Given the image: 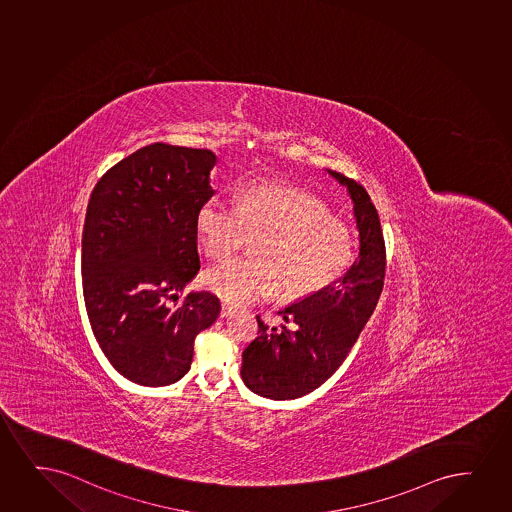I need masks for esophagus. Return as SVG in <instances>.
Segmentation results:
<instances>
[{"mask_svg": "<svg viewBox=\"0 0 512 512\" xmlns=\"http://www.w3.org/2000/svg\"><path fill=\"white\" fill-rule=\"evenodd\" d=\"M235 308L232 305H228V303H221V317H230L232 315Z\"/></svg>", "mask_w": 512, "mask_h": 512, "instance_id": "esophagus-1", "label": "esophagus"}]
</instances>
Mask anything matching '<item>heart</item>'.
I'll list each match as a JSON object with an SVG mask.
<instances>
[{"instance_id": "heart-1", "label": "heart", "mask_w": 512, "mask_h": 512, "mask_svg": "<svg viewBox=\"0 0 512 512\" xmlns=\"http://www.w3.org/2000/svg\"><path fill=\"white\" fill-rule=\"evenodd\" d=\"M207 258L227 259L254 237L253 254L207 270L202 282L232 305L268 292L301 299L336 282L356 254L351 228L315 197L280 183L242 188L239 206L207 201L195 214Z\"/></svg>"}]
</instances>
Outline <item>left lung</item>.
<instances>
[{"instance_id": "obj_1", "label": "left lung", "mask_w": 512, "mask_h": 512, "mask_svg": "<svg viewBox=\"0 0 512 512\" xmlns=\"http://www.w3.org/2000/svg\"><path fill=\"white\" fill-rule=\"evenodd\" d=\"M327 173L348 188L360 254L341 279L280 311L291 329H270L256 317L259 336L242 353L240 376L256 395L272 400L308 395L341 367L384 285L386 246L376 206L360 183L337 171Z\"/></svg>"}]
</instances>
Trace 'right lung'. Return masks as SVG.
<instances>
[{"instance_id": "obj_1", "label": "right lung", "mask_w": 512, "mask_h": 512, "mask_svg": "<svg viewBox=\"0 0 512 512\" xmlns=\"http://www.w3.org/2000/svg\"><path fill=\"white\" fill-rule=\"evenodd\" d=\"M211 150L152 143L117 162L91 192L83 228V296L91 330L121 376L142 386L182 379L195 336L220 299L176 292L194 279L195 214L213 197Z\"/></svg>"}]
</instances>
